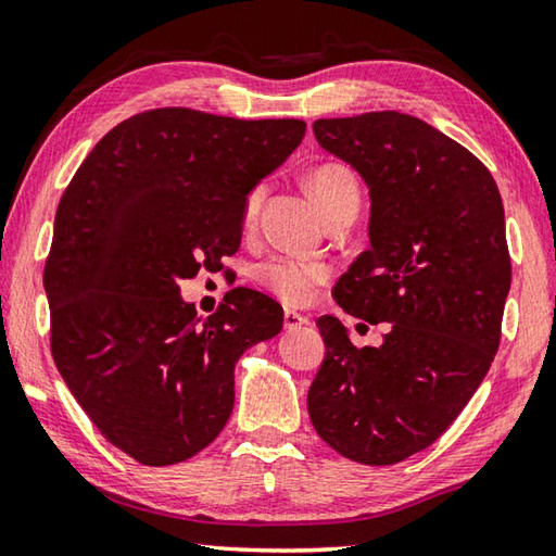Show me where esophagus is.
Here are the masks:
<instances>
[{"mask_svg":"<svg viewBox=\"0 0 556 556\" xmlns=\"http://www.w3.org/2000/svg\"><path fill=\"white\" fill-rule=\"evenodd\" d=\"M305 324H309V319L305 317V314H300L295 309H286V314H282V327H286L288 331H295L300 327H305Z\"/></svg>","mask_w":556,"mask_h":556,"instance_id":"esophagus-1","label":"esophagus"}]
</instances>
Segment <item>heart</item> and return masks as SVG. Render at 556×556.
Masks as SVG:
<instances>
[{
	"label": "heart",
	"mask_w": 556,
	"mask_h": 556,
	"mask_svg": "<svg viewBox=\"0 0 556 556\" xmlns=\"http://www.w3.org/2000/svg\"><path fill=\"white\" fill-rule=\"evenodd\" d=\"M307 188L314 203L321 207L324 215H329L333 207L341 205L349 198H358V181H355L349 166L327 162L312 169L307 176ZM266 198V184H258L249 191L244 201V225L251 227L256 223L261 203ZM256 278L261 286L274 292L288 305H305L317 290L331 278V266L321 258H302V256H274L264 261L256 268Z\"/></svg>",
	"instance_id": "b5f03b06"
}]
</instances>
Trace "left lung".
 <instances>
[{
    "label": "left lung",
    "mask_w": 556,
    "mask_h": 556,
    "mask_svg": "<svg viewBox=\"0 0 556 556\" xmlns=\"http://www.w3.org/2000/svg\"><path fill=\"white\" fill-rule=\"evenodd\" d=\"M312 128L370 188V249L333 298L390 331L377 349H355L337 317L317 319L327 355L309 418L353 463L396 465L447 431L498 351L510 290L504 203L472 152L414 115L372 111Z\"/></svg>",
    "instance_id": "1"
}]
</instances>
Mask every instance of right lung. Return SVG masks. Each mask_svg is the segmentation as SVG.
<instances>
[{"label": "right lung", "instance_id": "1", "mask_svg": "<svg viewBox=\"0 0 556 556\" xmlns=\"http://www.w3.org/2000/svg\"><path fill=\"white\" fill-rule=\"evenodd\" d=\"M305 128L144 111L103 135L60 198L43 274L52 358L101 435L142 465L211 445L239 355L282 329L278 302L249 288L201 321L179 282L235 254L249 191Z\"/></svg>", "mask_w": 556, "mask_h": 556}]
</instances>
